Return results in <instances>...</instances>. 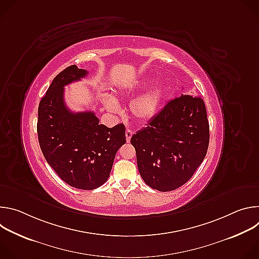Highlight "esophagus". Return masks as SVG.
<instances>
[{
    "instance_id": "1",
    "label": "esophagus",
    "mask_w": 259,
    "mask_h": 259,
    "mask_svg": "<svg viewBox=\"0 0 259 259\" xmlns=\"http://www.w3.org/2000/svg\"><path fill=\"white\" fill-rule=\"evenodd\" d=\"M132 135H133V132H132V130H130V129H127V130H126V140H127V142H130Z\"/></svg>"
}]
</instances>
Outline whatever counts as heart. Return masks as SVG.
<instances>
[{
  "label": "heart",
  "instance_id": "b5f03b06",
  "mask_svg": "<svg viewBox=\"0 0 259 259\" xmlns=\"http://www.w3.org/2000/svg\"><path fill=\"white\" fill-rule=\"evenodd\" d=\"M151 80H141L135 81L125 87L122 91L123 93H131L134 91H138L144 89ZM165 92L164 85L162 83L157 84L156 86L150 88L149 90L144 91L143 93L136 96L130 103V110L132 116L138 121H149L152 120L158 113L159 106L163 99ZM104 106L113 113L119 112V104L117 100L112 96H104L103 97Z\"/></svg>",
  "mask_w": 259,
  "mask_h": 259
}]
</instances>
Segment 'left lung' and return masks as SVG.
I'll list each match as a JSON object with an SVG mask.
<instances>
[{
	"label": "left lung",
	"mask_w": 259,
	"mask_h": 259,
	"mask_svg": "<svg viewBox=\"0 0 259 259\" xmlns=\"http://www.w3.org/2000/svg\"><path fill=\"white\" fill-rule=\"evenodd\" d=\"M131 144L147 186L160 192L180 188L207 154L209 123L204 100L183 94L172 99L131 137Z\"/></svg>",
	"instance_id": "left-lung-1"
}]
</instances>
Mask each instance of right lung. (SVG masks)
<instances>
[{
	"mask_svg": "<svg viewBox=\"0 0 259 259\" xmlns=\"http://www.w3.org/2000/svg\"><path fill=\"white\" fill-rule=\"evenodd\" d=\"M76 64L53 79L38 109V138L47 163L70 187L94 190L107 180L116 154L126 143L125 126L99 124L93 112L72 113L64 102V86L87 76Z\"/></svg>",
	"mask_w": 259,
	"mask_h": 259,
	"instance_id": "1",
	"label": "right lung"
}]
</instances>
